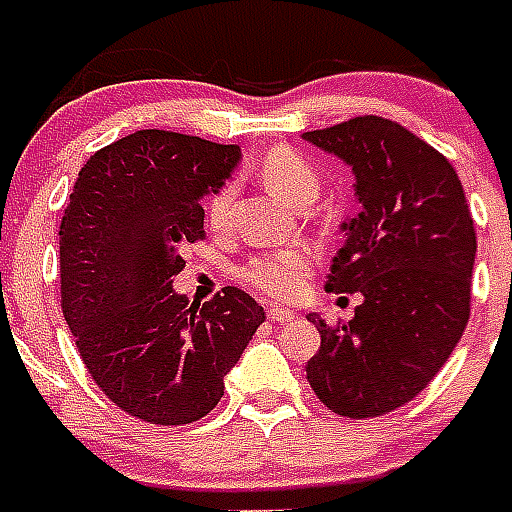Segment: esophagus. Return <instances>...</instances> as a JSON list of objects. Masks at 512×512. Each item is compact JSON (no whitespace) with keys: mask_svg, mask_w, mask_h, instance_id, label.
<instances>
[{"mask_svg":"<svg viewBox=\"0 0 512 512\" xmlns=\"http://www.w3.org/2000/svg\"><path fill=\"white\" fill-rule=\"evenodd\" d=\"M295 319V313L287 311V308H268V321H273V324H287V321Z\"/></svg>","mask_w":512,"mask_h":512,"instance_id":"1","label":"esophagus"}]
</instances>
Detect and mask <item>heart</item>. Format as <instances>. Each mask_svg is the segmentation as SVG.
<instances>
[{"label": "heart", "mask_w": 512, "mask_h": 512, "mask_svg": "<svg viewBox=\"0 0 512 512\" xmlns=\"http://www.w3.org/2000/svg\"><path fill=\"white\" fill-rule=\"evenodd\" d=\"M260 177L281 201L303 207L305 201L319 193V172L305 156L292 148H271L260 162ZM236 188L231 183L220 185L207 201V220L215 231H223L231 223ZM313 252L305 247H287L276 252L252 257L241 268V281L273 300H295L303 292L305 281L313 271Z\"/></svg>", "instance_id": "1"}]
</instances>
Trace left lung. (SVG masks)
I'll return each instance as SVG.
<instances>
[{"label": "left lung", "mask_w": 512, "mask_h": 512, "mask_svg": "<svg viewBox=\"0 0 512 512\" xmlns=\"http://www.w3.org/2000/svg\"><path fill=\"white\" fill-rule=\"evenodd\" d=\"M303 138L356 175L327 289L364 297L340 327L308 316L321 348L305 372L335 414L380 417L428 388L468 327L473 217L449 159L401 124L356 116Z\"/></svg>", "instance_id": "obj_1"}]
</instances>
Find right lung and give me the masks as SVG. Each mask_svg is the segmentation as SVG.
I'll return each mask as SVG.
<instances>
[{"mask_svg":"<svg viewBox=\"0 0 512 512\" xmlns=\"http://www.w3.org/2000/svg\"><path fill=\"white\" fill-rule=\"evenodd\" d=\"M241 162L239 146L138 130L92 154L60 220V308L98 388L138 420L188 425L217 406L265 321L236 287L188 305L172 279L204 239L201 199Z\"/></svg>","mask_w":512,"mask_h":512,"instance_id":"obj_1","label":"right lung"}]
</instances>
